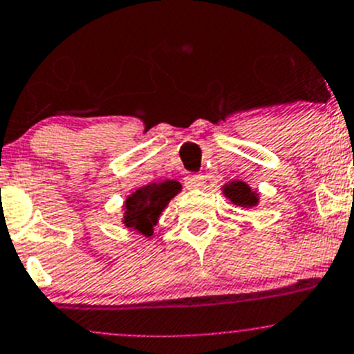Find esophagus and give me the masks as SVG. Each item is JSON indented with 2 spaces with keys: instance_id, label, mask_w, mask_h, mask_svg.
Masks as SVG:
<instances>
[{
  "instance_id": "1",
  "label": "esophagus",
  "mask_w": 354,
  "mask_h": 354,
  "mask_svg": "<svg viewBox=\"0 0 354 354\" xmlns=\"http://www.w3.org/2000/svg\"><path fill=\"white\" fill-rule=\"evenodd\" d=\"M205 180L207 178L203 174H190V176L185 178V187L187 189H201L205 185Z\"/></svg>"
}]
</instances>
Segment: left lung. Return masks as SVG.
I'll return each mask as SVG.
<instances>
[{
	"label": "left lung",
	"mask_w": 354,
	"mask_h": 354,
	"mask_svg": "<svg viewBox=\"0 0 354 354\" xmlns=\"http://www.w3.org/2000/svg\"><path fill=\"white\" fill-rule=\"evenodd\" d=\"M223 192L230 201L235 203L236 207L251 208L258 205V194L244 181H232L228 185H224Z\"/></svg>",
	"instance_id": "1"
}]
</instances>
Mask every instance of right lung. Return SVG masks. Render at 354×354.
<instances>
[{"label":"right lung","instance_id":"1","mask_svg":"<svg viewBox=\"0 0 354 354\" xmlns=\"http://www.w3.org/2000/svg\"><path fill=\"white\" fill-rule=\"evenodd\" d=\"M181 190L178 181L165 180L162 183H149L137 189L128 196L124 203V223L126 228L137 230L146 236L153 235V226L158 223L160 214L164 212L169 201Z\"/></svg>","mask_w":354,"mask_h":354}]
</instances>
